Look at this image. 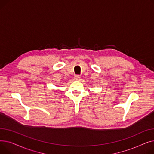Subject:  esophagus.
Returning <instances> with one entry per match:
<instances>
[{"label":"esophagus","instance_id":"34e87169","mask_svg":"<svg viewBox=\"0 0 154 154\" xmlns=\"http://www.w3.org/2000/svg\"><path fill=\"white\" fill-rule=\"evenodd\" d=\"M74 79H75V80H79V79H80V76H79V75H74Z\"/></svg>","mask_w":154,"mask_h":154}]
</instances>
